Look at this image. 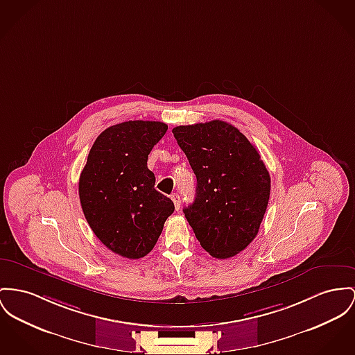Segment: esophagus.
I'll list each match as a JSON object with an SVG mask.
<instances>
[{"instance_id": "34e87169", "label": "esophagus", "mask_w": 355, "mask_h": 355, "mask_svg": "<svg viewBox=\"0 0 355 355\" xmlns=\"http://www.w3.org/2000/svg\"><path fill=\"white\" fill-rule=\"evenodd\" d=\"M171 199L173 200L175 209H176V210H179V209H180V205H182V199H180V195H178V193H172V195H171Z\"/></svg>"}]
</instances>
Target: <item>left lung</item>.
<instances>
[{
	"instance_id": "left-lung-1",
	"label": "left lung",
	"mask_w": 355,
	"mask_h": 355,
	"mask_svg": "<svg viewBox=\"0 0 355 355\" xmlns=\"http://www.w3.org/2000/svg\"><path fill=\"white\" fill-rule=\"evenodd\" d=\"M172 133L198 182L193 203L183 209L189 226L215 259L236 256L257 236L269 202L270 176L259 150L219 119Z\"/></svg>"
}]
</instances>
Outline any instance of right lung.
I'll return each mask as SVG.
<instances>
[{
    "label": "right lung",
    "mask_w": 355,
    "mask_h": 355,
    "mask_svg": "<svg viewBox=\"0 0 355 355\" xmlns=\"http://www.w3.org/2000/svg\"><path fill=\"white\" fill-rule=\"evenodd\" d=\"M164 122L126 121L95 140L79 178L82 210L98 239L112 252L136 260L156 245L173 202L155 189L146 162L166 133Z\"/></svg>",
    "instance_id": "1"
}]
</instances>
